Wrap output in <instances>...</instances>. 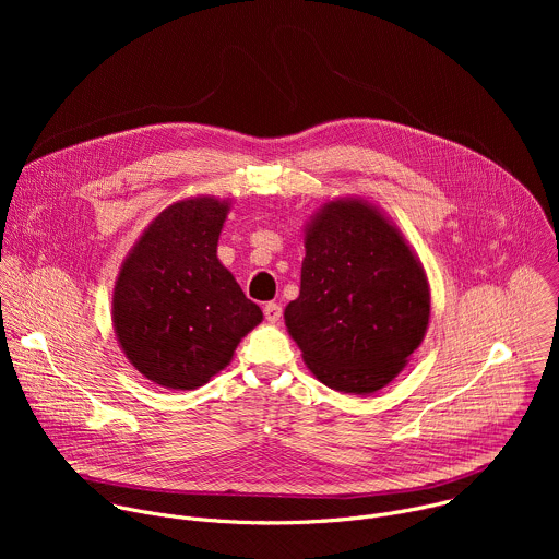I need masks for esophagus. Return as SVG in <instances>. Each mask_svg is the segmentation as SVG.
<instances>
[{
	"mask_svg": "<svg viewBox=\"0 0 559 559\" xmlns=\"http://www.w3.org/2000/svg\"><path fill=\"white\" fill-rule=\"evenodd\" d=\"M263 313H265V318H267L270 323H278L281 318H283V307L278 302H267L263 307Z\"/></svg>",
	"mask_w": 559,
	"mask_h": 559,
	"instance_id": "34e87169",
	"label": "esophagus"
}]
</instances>
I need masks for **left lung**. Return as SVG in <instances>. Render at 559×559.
<instances>
[{
    "label": "left lung",
    "mask_w": 559,
    "mask_h": 559,
    "mask_svg": "<svg viewBox=\"0 0 559 559\" xmlns=\"http://www.w3.org/2000/svg\"><path fill=\"white\" fill-rule=\"evenodd\" d=\"M427 323V278L403 236L365 203H328L307 229L300 294L285 307L313 376L373 393L401 373Z\"/></svg>",
    "instance_id": "obj_1"
}]
</instances>
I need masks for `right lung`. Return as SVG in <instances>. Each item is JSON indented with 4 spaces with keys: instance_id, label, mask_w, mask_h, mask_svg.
<instances>
[{
    "instance_id": "right-lung-1",
    "label": "right lung",
    "mask_w": 559,
    "mask_h": 559,
    "mask_svg": "<svg viewBox=\"0 0 559 559\" xmlns=\"http://www.w3.org/2000/svg\"><path fill=\"white\" fill-rule=\"evenodd\" d=\"M227 203L190 199L158 214L126 259L112 318L128 360L152 382L197 389L221 371L263 311L216 259Z\"/></svg>"
}]
</instances>
